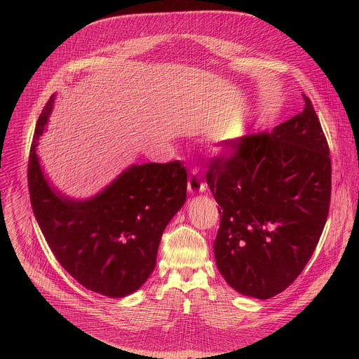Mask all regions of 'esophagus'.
I'll return each instance as SVG.
<instances>
[{
    "label": "esophagus",
    "mask_w": 359,
    "mask_h": 359,
    "mask_svg": "<svg viewBox=\"0 0 359 359\" xmlns=\"http://www.w3.org/2000/svg\"><path fill=\"white\" fill-rule=\"evenodd\" d=\"M205 188L207 185L202 181V177L196 170H194L188 180V191L191 194H201V192H205Z\"/></svg>",
    "instance_id": "34e87169"
}]
</instances>
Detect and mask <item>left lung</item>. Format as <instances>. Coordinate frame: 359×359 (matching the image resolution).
Listing matches in <instances>:
<instances>
[{
  "label": "left lung",
  "instance_id": "left-lung-1",
  "mask_svg": "<svg viewBox=\"0 0 359 359\" xmlns=\"http://www.w3.org/2000/svg\"><path fill=\"white\" fill-rule=\"evenodd\" d=\"M303 97L304 110L272 133L222 141L228 152L211 157L205 175L219 205L218 271L236 292L259 300L279 294L302 273L329 214V145Z\"/></svg>",
  "mask_w": 359,
  "mask_h": 359
}]
</instances>
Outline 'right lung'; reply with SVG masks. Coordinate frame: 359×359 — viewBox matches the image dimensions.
I'll return each mask as SVG.
<instances>
[{
  "label": "right lung",
  "mask_w": 359,
  "mask_h": 359,
  "mask_svg": "<svg viewBox=\"0 0 359 359\" xmlns=\"http://www.w3.org/2000/svg\"><path fill=\"white\" fill-rule=\"evenodd\" d=\"M53 100L39 117L29 156L36 219L53 256L80 285L126 297L154 272L163 231L187 201V170L180 160L133 164L91 199L62 195L46 178L36 152Z\"/></svg>",
  "instance_id": "right-lung-1"
}]
</instances>
